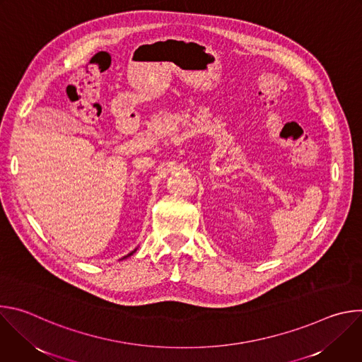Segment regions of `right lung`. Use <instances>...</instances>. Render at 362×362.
Returning <instances> with one entry per match:
<instances>
[{"label": "right lung", "instance_id": "right-lung-1", "mask_svg": "<svg viewBox=\"0 0 362 362\" xmlns=\"http://www.w3.org/2000/svg\"><path fill=\"white\" fill-rule=\"evenodd\" d=\"M132 253H133V252H132ZM132 253H130V255H132ZM124 257H126V256H124Z\"/></svg>", "mask_w": 362, "mask_h": 362}]
</instances>
